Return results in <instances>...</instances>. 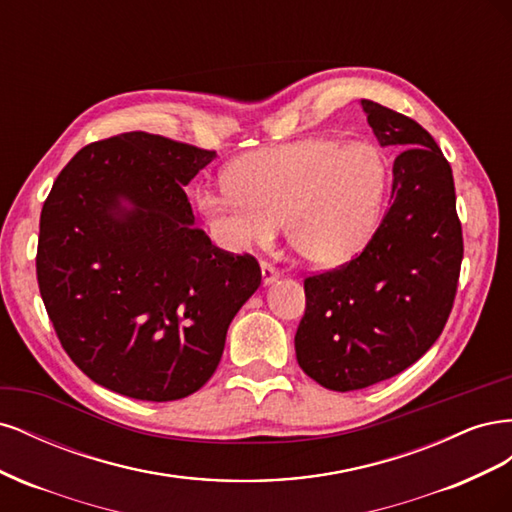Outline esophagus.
<instances>
[{
  "instance_id": "34e87169",
  "label": "esophagus",
  "mask_w": 512,
  "mask_h": 512,
  "mask_svg": "<svg viewBox=\"0 0 512 512\" xmlns=\"http://www.w3.org/2000/svg\"><path fill=\"white\" fill-rule=\"evenodd\" d=\"M260 271H262V284L265 286L273 284L275 280H280V271H277L273 265H269V262H262Z\"/></svg>"
}]
</instances>
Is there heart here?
Masks as SVG:
<instances>
[{"label": "heart", "mask_w": 512, "mask_h": 512, "mask_svg": "<svg viewBox=\"0 0 512 512\" xmlns=\"http://www.w3.org/2000/svg\"><path fill=\"white\" fill-rule=\"evenodd\" d=\"M389 162L369 141L307 138L260 149L224 170V194L198 209L230 250L269 243L284 222L290 247L316 267L339 265L374 235Z\"/></svg>", "instance_id": "b5f03b06"}]
</instances>
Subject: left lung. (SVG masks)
<instances>
[{
    "instance_id": "8db88e82",
    "label": "left lung",
    "mask_w": 512,
    "mask_h": 512,
    "mask_svg": "<svg viewBox=\"0 0 512 512\" xmlns=\"http://www.w3.org/2000/svg\"><path fill=\"white\" fill-rule=\"evenodd\" d=\"M393 162L391 207L365 250L305 280L297 361L331 391H359L404 371L433 346L453 309L463 258L451 164L406 115L361 100Z\"/></svg>"
}]
</instances>
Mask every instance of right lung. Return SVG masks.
Segmentation results:
<instances>
[{
  "mask_svg": "<svg viewBox=\"0 0 512 512\" xmlns=\"http://www.w3.org/2000/svg\"><path fill=\"white\" fill-rule=\"evenodd\" d=\"M215 151L126 132L83 147L44 200L36 273L61 346L108 391L196 393L260 286L254 256L220 250L183 192Z\"/></svg>",
  "mask_w": 512,
  "mask_h": 512,
  "instance_id": "add662e5",
  "label": "right lung"
}]
</instances>
